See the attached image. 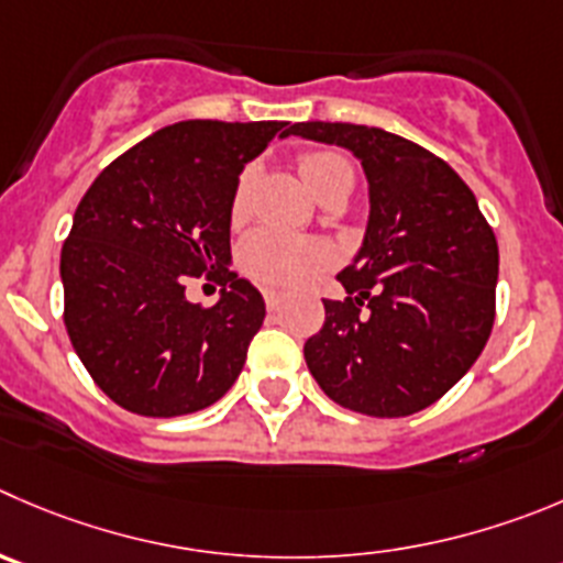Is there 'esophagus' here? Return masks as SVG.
<instances>
[{"mask_svg":"<svg viewBox=\"0 0 563 563\" xmlns=\"http://www.w3.org/2000/svg\"><path fill=\"white\" fill-rule=\"evenodd\" d=\"M262 296H265V307H267V309H276L278 303L285 301V292L271 290V287H265V290H262Z\"/></svg>","mask_w":563,"mask_h":563,"instance_id":"obj_1","label":"esophagus"}]
</instances>
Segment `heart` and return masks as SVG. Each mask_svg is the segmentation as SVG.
I'll return each instance as SVG.
<instances>
[{"mask_svg": "<svg viewBox=\"0 0 563 563\" xmlns=\"http://www.w3.org/2000/svg\"><path fill=\"white\" fill-rule=\"evenodd\" d=\"M298 170H301L307 187L320 201L334 196H351L353 181H356L351 163L340 152H331V148L301 154ZM249 192L251 170H243L232 198L234 218H243L245 207H249ZM331 262H334V249L329 243L273 227L256 229L240 245V267L262 285H307L318 273H323Z\"/></svg>", "mask_w": 563, "mask_h": 563, "instance_id": "b5f03b06", "label": "heart"}]
</instances>
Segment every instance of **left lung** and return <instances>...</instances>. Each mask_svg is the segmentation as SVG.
<instances>
[{
    "mask_svg": "<svg viewBox=\"0 0 563 563\" xmlns=\"http://www.w3.org/2000/svg\"><path fill=\"white\" fill-rule=\"evenodd\" d=\"M287 135L342 146L371 190L365 240L340 273L345 301L303 345L334 404L406 417L437 404L484 351L495 323L497 240L473 190L437 154L378 126L303 121Z\"/></svg>",
    "mask_w": 563,
    "mask_h": 563,
    "instance_id": "left-lung-1",
    "label": "left lung"
}]
</instances>
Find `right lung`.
I'll use <instances>...</instances> for the list:
<instances>
[{
  "label": "right lung",
  "instance_id": "right-lung-1",
  "mask_svg": "<svg viewBox=\"0 0 563 563\" xmlns=\"http://www.w3.org/2000/svg\"><path fill=\"white\" fill-rule=\"evenodd\" d=\"M287 121H179L112 159L74 212L60 278L71 345L101 393L143 417H179L238 382L265 301L232 265V198L245 163ZM207 272L216 308L184 285Z\"/></svg>",
  "mask_w": 563,
  "mask_h": 563
}]
</instances>
